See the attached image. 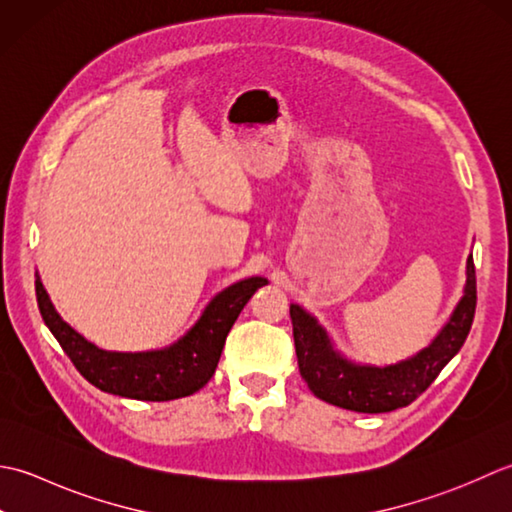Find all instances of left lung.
Instances as JSON below:
<instances>
[{"instance_id":"1","label":"left lung","mask_w":512,"mask_h":512,"mask_svg":"<svg viewBox=\"0 0 512 512\" xmlns=\"http://www.w3.org/2000/svg\"><path fill=\"white\" fill-rule=\"evenodd\" d=\"M477 305L473 256L466 260L464 296L429 347L402 362L356 364L333 349L327 331L298 305L289 307L302 380L316 398L358 413H389L411 404L453 360L471 331Z\"/></svg>"}]
</instances>
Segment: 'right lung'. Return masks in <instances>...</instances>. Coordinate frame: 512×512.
I'll return each mask as SVG.
<instances>
[{
    "label": "right lung",
    "instance_id": "obj_1",
    "mask_svg": "<svg viewBox=\"0 0 512 512\" xmlns=\"http://www.w3.org/2000/svg\"><path fill=\"white\" fill-rule=\"evenodd\" d=\"M263 285H267V280L260 276L238 280L210 300L201 318L183 338L170 347L137 353L99 349L97 344L88 342L68 322L61 320L39 276L35 280V291L46 327L90 384L121 398L168 402L192 395L210 382L221 360L229 329L247 300Z\"/></svg>",
    "mask_w": 512,
    "mask_h": 512
}]
</instances>
